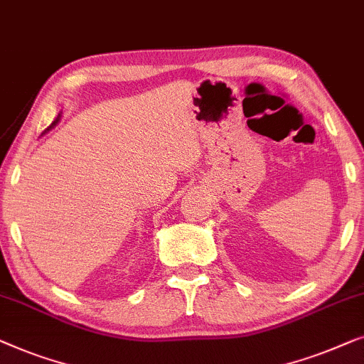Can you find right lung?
I'll list each match as a JSON object with an SVG mask.
<instances>
[{
  "label": "right lung",
  "instance_id": "right-lung-1",
  "mask_svg": "<svg viewBox=\"0 0 364 364\" xmlns=\"http://www.w3.org/2000/svg\"><path fill=\"white\" fill-rule=\"evenodd\" d=\"M60 115H63V112H60V114H59V115H58V119H55V120H54V122H53V124H50V125H49V127H48V129H46V132H49V130H50V129H54V127H55V125H58V124H59V120H60ZM46 132H44V133H46Z\"/></svg>",
  "mask_w": 364,
  "mask_h": 364
}]
</instances>
